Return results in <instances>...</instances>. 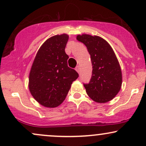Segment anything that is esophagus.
<instances>
[{"instance_id":"esophagus-1","label":"esophagus","mask_w":146,"mask_h":146,"mask_svg":"<svg viewBox=\"0 0 146 146\" xmlns=\"http://www.w3.org/2000/svg\"><path fill=\"white\" fill-rule=\"evenodd\" d=\"M75 70H76V71L78 72V73H80V66H77L76 67H75Z\"/></svg>"}]
</instances>
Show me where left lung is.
<instances>
[{"label": "left lung", "instance_id": "obj_1", "mask_svg": "<svg viewBox=\"0 0 146 146\" xmlns=\"http://www.w3.org/2000/svg\"><path fill=\"white\" fill-rule=\"evenodd\" d=\"M77 39L86 45L93 66L89 82L84 84L86 93L99 103L113 100L122 83L121 68L113 48L99 36L78 35Z\"/></svg>", "mask_w": 146, "mask_h": 146}]
</instances>
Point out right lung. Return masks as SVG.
<instances>
[{
    "mask_svg": "<svg viewBox=\"0 0 146 146\" xmlns=\"http://www.w3.org/2000/svg\"><path fill=\"white\" fill-rule=\"evenodd\" d=\"M66 34L48 38L37 53L29 74V90L37 102L45 107L58 106L66 98L73 81L79 77L68 66L65 53Z\"/></svg>",
    "mask_w": 146,
    "mask_h": 146,
    "instance_id": "right-lung-1",
    "label": "right lung"
}]
</instances>
